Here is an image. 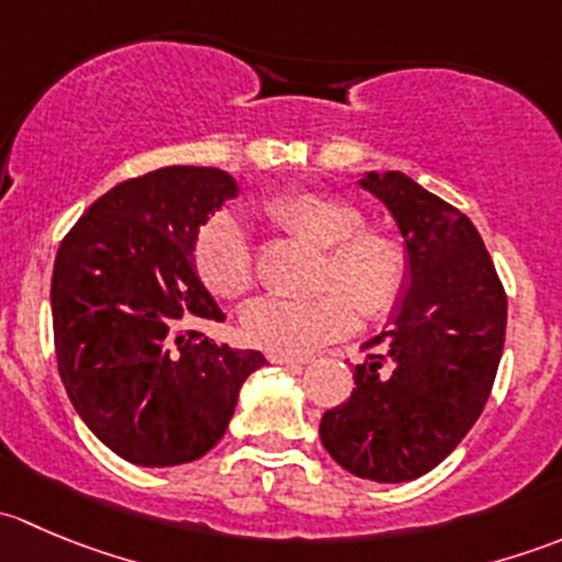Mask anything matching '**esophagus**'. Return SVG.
Here are the masks:
<instances>
[{
	"label": "esophagus",
	"instance_id": "34e87169",
	"mask_svg": "<svg viewBox=\"0 0 562 562\" xmlns=\"http://www.w3.org/2000/svg\"><path fill=\"white\" fill-rule=\"evenodd\" d=\"M271 361H274V364H285V367H304V364H310V359L307 356H291V353H271L269 356Z\"/></svg>",
	"mask_w": 562,
	"mask_h": 562
}]
</instances>
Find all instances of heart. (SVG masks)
<instances>
[{"label":"heart","mask_w":562,"mask_h":562,"mask_svg":"<svg viewBox=\"0 0 562 562\" xmlns=\"http://www.w3.org/2000/svg\"><path fill=\"white\" fill-rule=\"evenodd\" d=\"M263 214L291 239L323 249L315 299H260L245 310V331L258 348L302 356L345 337L356 313L383 317L396 307L411 277L405 241L391 231L364 228V212L345 198L291 190L263 201ZM195 266L220 299L247 296L255 252L231 214L209 220L195 239Z\"/></svg>","instance_id":"b5f03b06"}]
</instances>
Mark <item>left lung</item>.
<instances>
[{
  "instance_id": "left-lung-1",
  "label": "left lung",
  "mask_w": 562,
  "mask_h": 562,
  "mask_svg": "<svg viewBox=\"0 0 562 562\" xmlns=\"http://www.w3.org/2000/svg\"><path fill=\"white\" fill-rule=\"evenodd\" d=\"M396 220L411 277L386 331L356 364L348 402L321 418L323 449L359 479L400 484L438 468L490 400L508 299L475 225L400 171L359 179Z\"/></svg>"
}]
</instances>
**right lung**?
<instances>
[{
    "mask_svg": "<svg viewBox=\"0 0 562 562\" xmlns=\"http://www.w3.org/2000/svg\"><path fill=\"white\" fill-rule=\"evenodd\" d=\"M220 168L127 179L61 239L50 280L56 364L78 416L140 468L203 457L228 429L260 350L214 342L225 315L195 271L201 225L236 198Z\"/></svg>",
    "mask_w": 562,
    "mask_h": 562,
    "instance_id": "1",
    "label": "right lung"
}]
</instances>
